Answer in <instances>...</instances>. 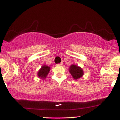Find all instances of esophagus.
<instances>
[{
	"label": "esophagus",
	"instance_id": "esophagus-1",
	"mask_svg": "<svg viewBox=\"0 0 120 120\" xmlns=\"http://www.w3.org/2000/svg\"><path fill=\"white\" fill-rule=\"evenodd\" d=\"M63 65V63H59V64H57V65H58V66H61V65Z\"/></svg>",
	"mask_w": 120,
	"mask_h": 120
}]
</instances>
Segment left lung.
Masks as SVG:
<instances>
[{
  "label": "left lung",
  "instance_id": "8db88e82",
  "mask_svg": "<svg viewBox=\"0 0 120 120\" xmlns=\"http://www.w3.org/2000/svg\"><path fill=\"white\" fill-rule=\"evenodd\" d=\"M69 70L73 78L75 80L80 78L84 75V72L82 68L81 67H78L77 65H74V64H72L71 65Z\"/></svg>",
  "mask_w": 120,
  "mask_h": 120
}]
</instances>
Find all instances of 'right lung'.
Segmentation results:
<instances>
[{
	"instance_id": "1",
	"label": "right lung",
	"mask_w": 120,
	"mask_h": 120,
	"mask_svg": "<svg viewBox=\"0 0 120 120\" xmlns=\"http://www.w3.org/2000/svg\"><path fill=\"white\" fill-rule=\"evenodd\" d=\"M50 71V67L47 65H43L39 71L38 73V76L41 79H44L48 75Z\"/></svg>"
}]
</instances>
